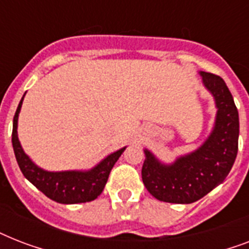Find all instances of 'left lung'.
Wrapping results in <instances>:
<instances>
[{
  "label": "left lung",
  "mask_w": 249,
  "mask_h": 249,
  "mask_svg": "<svg viewBox=\"0 0 249 249\" xmlns=\"http://www.w3.org/2000/svg\"><path fill=\"white\" fill-rule=\"evenodd\" d=\"M203 85L212 94L216 120L212 132L193 152L165 164L144 148L142 181L158 200L190 204L224 182L238 154L239 113L228 85L220 76L199 72Z\"/></svg>",
  "instance_id": "1"
}]
</instances>
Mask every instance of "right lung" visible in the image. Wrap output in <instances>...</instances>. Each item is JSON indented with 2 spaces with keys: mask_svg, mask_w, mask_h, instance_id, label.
<instances>
[{
  "mask_svg": "<svg viewBox=\"0 0 249 249\" xmlns=\"http://www.w3.org/2000/svg\"><path fill=\"white\" fill-rule=\"evenodd\" d=\"M24 95L21 98L14 116L13 138H11L14 154L21 173L41 193H44L49 199L56 203L77 204V203H86L97 199L105 189L109 172L126 147H123L107 155L91 169L62 170V172H50L42 169L33 163L31 158L25 154L18 138V119H19V112Z\"/></svg>",
  "mask_w": 249,
  "mask_h": 249,
  "instance_id": "add662e5",
  "label": "right lung"
}]
</instances>
